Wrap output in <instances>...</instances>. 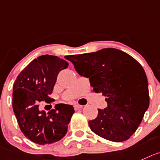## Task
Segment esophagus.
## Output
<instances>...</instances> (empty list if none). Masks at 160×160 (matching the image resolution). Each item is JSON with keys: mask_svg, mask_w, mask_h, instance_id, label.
Instances as JSON below:
<instances>
[{"mask_svg": "<svg viewBox=\"0 0 160 160\" xmlns=\"http://www.w3.org/2000/svg\"><path fill=\"white\" fill-rule=\"evenodd\" d=\"M74 109H75V110H78V109H81L83 107L82 105H80V104H74Z\"/></svg>", "mask_w": 160, "mask_h": 160, "instance_id": "obj_1", "label": "esophagus"}]
</instances>
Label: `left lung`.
Here are the masks:
<instances>
[{
    "instance_id": "left-lung-1",
    "label": "left lung",
    "mask_w": 160,
    "mask_h": 160,
    "mask_svg": "<svg viewBox=\"0 0 160 160\" xmlns=\"http://www.w3.org/2000/svg\"><path fill=\"white\" fill-rule=\"evenodd\" d=\"M65 59L81 76L89 78L95 92H102L108 106L89 121L91 130L115 142L129 139L149 106L148 83L142 66L127 53L113 48L70 55Z\"/></svg>"
}]
</instances>
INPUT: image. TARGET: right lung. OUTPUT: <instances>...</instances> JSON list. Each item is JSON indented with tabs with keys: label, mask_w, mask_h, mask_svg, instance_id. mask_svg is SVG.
I'll return each mask as SVG.
<instances>
[{
	"label": "right lung",
	"mask_w": 160,
	"mask_h": 160,
	"mask_svg": "<svg viewBox=\"0 0 160 160\" xmlns=\"http://www.w3.org/2000/svg\"><path fill=\"white\" fill-rule=\"evenodd\" d=\"M68 63L56 56L43 55L29 63L16 78L13 86L12 108L19 128L24 135L38 144L60 141L68 132L74 113L73 106L57 104L48 113L38 109V103H50L48 97L60 71Z\"/></svg>",
	"instance_id": "obj_1"
}]
</instances>
